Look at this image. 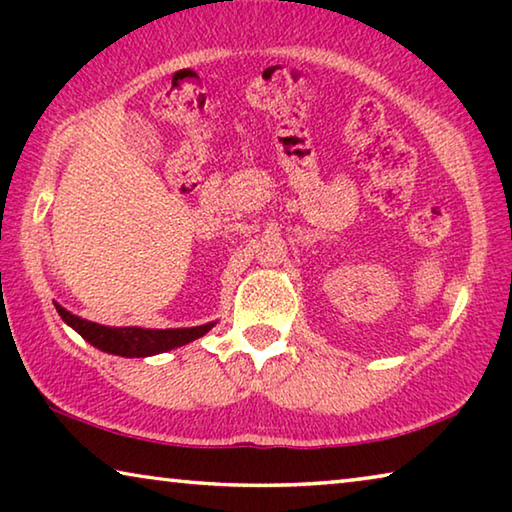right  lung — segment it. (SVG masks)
<instances>
[{
	"instance_id": "add662e5",
	"label": "right lung",
	"mask_w": 512,
	"mask_h": 512,
	"mask_svg": "<svg viewBox=\"0 0 512 512\" xmlns=\"http://www.w3.org/2000/svg\"><path fill=\"white\" fill-rule=\"evenodd\" d=\"M60 318L79 332L85 341L101 352L117 354V357L142 359L153 357V354L169 352L173 348H183V345L201 339L216 325L212 323L196 325V327H169V329H146V327H106L99 323H90L81 316L69 314L67 309L56 307Z\"/></svg>"
}]
</instances>
